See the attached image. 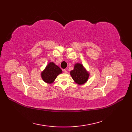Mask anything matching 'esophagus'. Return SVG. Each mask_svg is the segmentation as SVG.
Masks as SVG:
<instances>
[{
    "mask_svg": "<svg viewBox=\"0 0 132 132\" xmlns=\"http://www.w3.org/2000/svg\"><path fill=\"white\" fill-rule=\"evenodd\" d=\"M63 72L64 73H68V71L65 69H63Z\"/></svg>",
    "mask_w": 132,
    "mask_h": 132,
    "instance_id": "1",
    "label": "esophagus"
}]
</instances>
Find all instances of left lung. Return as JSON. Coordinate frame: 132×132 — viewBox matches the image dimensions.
Here are the masks:
<instances>
[{"instance_id":"1","label":"left lung","mask_w":132,"mask_h":132,"mask_svg":"<svg viewBox=\"0 0 132 132\" xmlns=\"http://www.w3.org/2000/svg\"><path fill=\"white\" fill-rule=\"evenodd\" d=\"M70 75L74 81L78 85H82L87 81L89 73L81 63H76L74 69L70 71Z\"/></svg>"}]
</instances>
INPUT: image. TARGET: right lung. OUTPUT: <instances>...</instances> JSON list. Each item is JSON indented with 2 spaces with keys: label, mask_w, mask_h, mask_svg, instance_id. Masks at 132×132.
Segmentation results:
<instances>
[{
  "label": "right lung",
  "mask_w": 132,
  "mask_h": 132,
  "mask_svg": "<svg viewBox=\"0 0 132 132\" xmlns=\"http://www.w3.org/2000/svg\"><path fill=\"white\" fill-rule=\"evenodd\" d=\"M62 73V69L53 62H50L41 72V78L47 84L53 83L57 76Z\"/></svg>",
  "instance_id": "add662e5"
}]
</instances>
